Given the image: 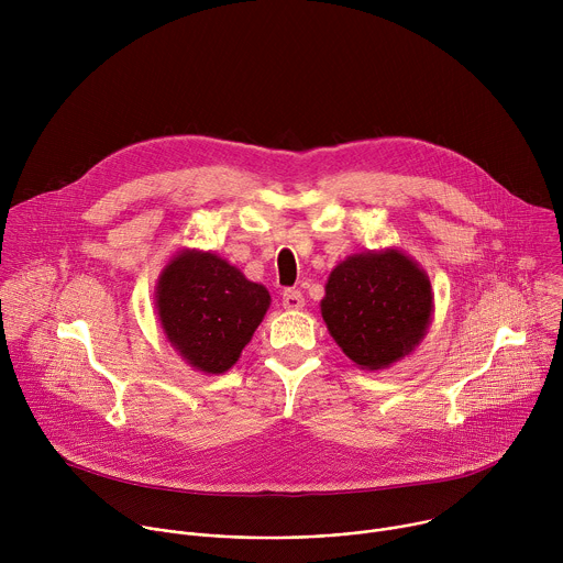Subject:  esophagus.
<instances>
[{
    "instance_id": "1",
    "label": "esophagus",
    "mask_w": 563,
    "mask_h": 563,
    "mask_svg": "<svg viewBox=\"0 0 563 563\" xmlns=\"http://www.w3.org/2000/svg\"><path fill=\"white\" fill-rule=\"evenodd\" d=\"M305 305V298L300 289H285L283 291V307L285 309H300Z\"/></svg>"
}]
</instances>
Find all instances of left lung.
I'll return each instance as SVG.
<instances>
[{
    "label": "left lung",
    "mask_w": 563,
    "mask_h": 563,
    "mask_svg": "<svg viewBox=\"0 0 563 563\" xmlns=\"http://www.w3.org/2000/svg\"><path fill=\"white\" fill-rule=\"evenodd\" d=\"M323 320L341 350L365 369L404 358L423 339L432 289L426 272L400 252L343 261L325 285Z\"/></svg>",
    "instance_id": "obj_1"
}]
</instances>
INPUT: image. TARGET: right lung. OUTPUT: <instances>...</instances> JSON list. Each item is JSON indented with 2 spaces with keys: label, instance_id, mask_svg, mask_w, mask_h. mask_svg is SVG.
I'll return each mask as SVG.
<instances>
[{
  "label": "right lung",
  "instance_id": "obj_1",
  "mask_svg": "<svg viewBox=\"0 0 563 563\" xmlns=\"http://www.w3.org/2000/svg\"><path fill=\"white\" fill-rule=\"evenodd\" d=\"M157 313L172 345L200 372H227L252 341L269 291L213 254L176 256L157 283Z\"/></svg>",
  "mask_w": 563,
  "mask_h": 563
}]
</instances>
